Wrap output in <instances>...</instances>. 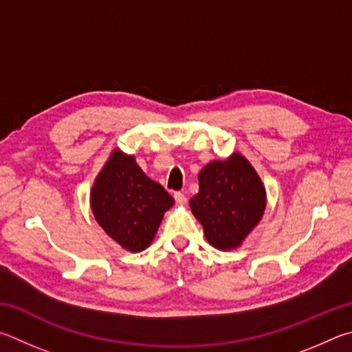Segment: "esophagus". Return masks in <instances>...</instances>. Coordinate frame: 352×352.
Instances as JSON below:
<instances>
[{
	"mask_svg": "<svg viewBox=\"0 0 352 352\" xmlns=\"http://www.w3.org/2000/svg\"><path fill=\"white\" fill-rule=\"evenodd\" d=\"M175 199H176L177 204L184 206V204H186V202H187V196L184 195V193H181V192H176V193H175Z\"/></svg>",
	"mask_w": 352,
	"mask_h": 352,
	"instance_id": "1",
	"label": "esophagus"
}]
</instances>
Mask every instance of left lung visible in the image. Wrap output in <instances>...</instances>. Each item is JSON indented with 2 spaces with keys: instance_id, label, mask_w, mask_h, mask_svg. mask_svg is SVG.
I'll list each match as a JSON object with an SVG mask.
<instances>
[{
  "instance_id": "obj_1",
  "label": "left lung",
  "mask_w": 352,
  "mask_h": 352,
  "mask_svg": "<svg viewBox=\"0 0 352 352\" xmlns=\"http://www.w3.org/2000/svg\"><path fill=\"white\" fill-rule=\"evenodd\" d=\"M199 192L190 199L192 212L217 249L238 248L260 223L266 192L256 171L241 154L214 160L201 170Z\"/></svg>"
}]
</instances>
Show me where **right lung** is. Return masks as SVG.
I'll list each match as a JSON object with an SVG mask.
<instances>
[{"mask_svg": "<svg viewBox=\"0 0 352 352\" xmlns=\"http://www.w3.org/2000/svg\"><path fill=\"white\" fill-rule=\"evenodd\" d=\"M173 196L151 181L133 156L116 150L98 173L91 192L92 213L123 249L140 252L150 245Z\"/></svg>", "mask_w": 352, "mask_h": 352, "instance_id": "right-lung-1", "label": "right lung"}]
</instances>
